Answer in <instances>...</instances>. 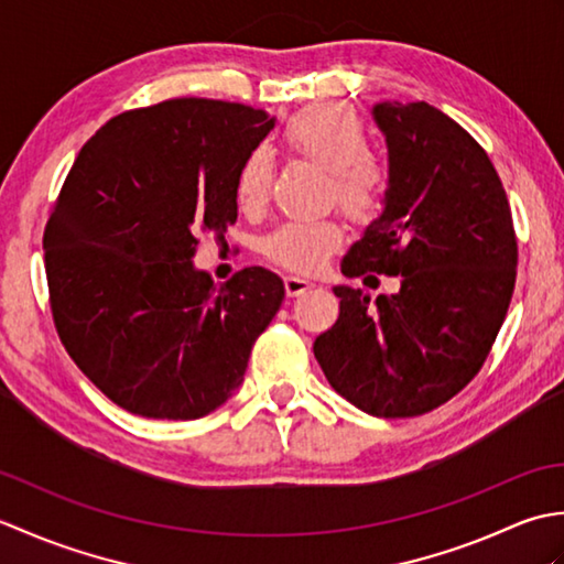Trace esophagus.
Here are the masks:
<instances>
[{"instance_id": "1", "label": "esophagus", "mask_w": 564, "mask_h": 564, "mask_svg": "<svg viewBox=\"0 0 564 564\" xmlns=\"http://www.w3.org/2000/svg\"><path fill=\"white\" fill-rule=\"evenodd\" d=\"M283 289H285V295H289V297H297V295H303L307 291H313L315 285L305 281V279H297V275H289V279H283Z\"/></svg>"}]
</instances>
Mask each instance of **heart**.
I'll return each mask as SVG.
<instances>
[{"label": "heart", "mask_w": 564, "mask_h": 564, "mask_svg": "<svg viewBox=\"0 0 564 564\" xmlns=\"http://www.w3.org/2000/svg\"><path fill=\"white\" fill-rule=\"evenodd\" d=\"M281 142L289 154L327 172V194L351 223H373L390 194L388 162L368 150V130L354 111L337 104H310L285 118ZM273 166L263 150L249 152L235 176L237 206L259 210L269 198ZM337 220L285 223L263 239V257L293 273H317L341 247Z\"/></svg>", "instance_id": "heart-1"}]
</instances>
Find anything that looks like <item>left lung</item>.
I'll return each mask as SVG.
<instances>
[{"mask_svg": "<svg viewBox=\"0 0 564 564\" xmlns=\"http://www.w3.org/2000/svg\"><path fill=\"white\" fill-rule=\"evenodd\" d=\"M388 140L386 210L349 249V279L400 275L378 295L339 285V319L315 339L329 386L358 410H436L492 351L517 283L519 245L501 178L463 126L426 101L373 109Z\"/></svg>", "mask_w": 564, "mask_h": 564, "instance_id": "1", "label": "left lung"}]
</instances>
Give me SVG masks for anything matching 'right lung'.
<instances>
[{
  "mask_svg": "<svg viewBox=\"0 0 564 564\" xmlns=\"http://www.w3.org/2000/svg\"><path fill=\"white\" fill-rule=\"evenodd\" d=\"M271 128L245 104L172 99L113 116L72 164L43 232L51 313L126 412L198 419L242 386L283 283L249 267L218 289L191 259L237 220V170Z\"/></svg>",
  "mask_w": 564,
  "mask_h": 564,
  "instance_id": "1",
  "label": "right lung"
}]
</instances>
